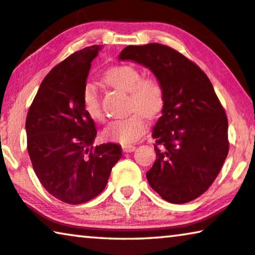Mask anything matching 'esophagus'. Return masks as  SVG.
Segmentation results:
<instances>
[{
  "label": "esophagus",
  "instance_id": "obj_1",
  "mask_svg": "<svg viewBox=\"0 0 255 255\" xmlns=\"http://www.w3.org/2000/svg\"><path fill=\"white\" fill-rule=\"evenodd\" d=\"M135 150V145L132 144H125L123 145V151L124 152H132Z\"/></svg>",
  "mask_w": 255,
  "mask_h": 255
}]
</instances>
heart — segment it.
Wrapping results in <instances>:
<instances>
[{
    "label": "heart",
    "instance_id": "heart-1",
    "mask_svg": "<svg viewBox=\"0 0 255 255\" xmlns=\"http://www.w3.org/2000/svg\"><path fill=\"white\" fill-rule=\"evenodd\" d=\"M104 81L111 87L129 92V110L132 114L125 119L113 120L104 128L106 141L130 144L144 134L148 127L146 117L156 118L165 104L164 89L155 77H142V73L131 64H118L104 74ZM84 111L95 121H102L104 113L95 84L89 82L82 92Z\"/></svg>",
    "mask_w": 255,
    "mask_h": 255
}]
</instances>
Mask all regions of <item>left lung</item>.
I'll list each match as a JSON object with an SVG mask.
<instances>
[{
  "mask_svg": "<svg viewBox=\"0 0 255 255\" xmlns=\"http://www.w3.org/2000/svg\"><path fill=\"white\" fill-rule=\"evenodd\" d=\"M119 59L148 67L164 89L149 185L167 202L195 200L213 184L229 152L228 118L213 84L198 64L157 42L127 46Z\"/></svg>",
  "mask_w": 255,
  "mask_h": 255,
  "instance_id": "1",
  "label": "left lung"
}]
</instances>
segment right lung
Segmentation results:
<instances>
[{"label":"right lung","instance_id":"add662e5","mask_svg":"<svg viewBox=\"0 0 255 255\" xmlns=\"http://www.w3.org/2000/svg\"><path fill=\"white\" fill-rule=\"evenodd\" d=\"M99 49L98 45L85 47L56 64L41 82L25 124L28 156L39 181L69 204L99 195L123 155L114 143L92 145L97 129L82 103Z\"/></svg>","mask_w":255,"mask_h":255}]
</instances>
